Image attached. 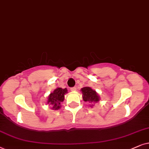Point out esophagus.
<instances>
[{"mask_svg": "<svg viewBox=\"0 0 149 149\" xmlns=\"http://www.w3.org/2000/svg\"><path fill=\"white\" fill-rule=\"evenodd\" d=\"M70 90L71 91H73V92H75V91H76V87H72V88H70Z\"/></svg>", "mask_w": 149, "mask_h": 149, "instance_id": "34e87169", "label": "esophagus"}]
</instances>
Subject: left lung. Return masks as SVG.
Returning a JSON list of instances; mask_svg holds the SVG:
<instances>
[{"label": "left lung", "mask_w": 149, "mask_h": 149, "mask_svg": "<svg viewBox=\"0 0 149 149\" xmlns=\"http://www.w3.org/2000/svg\"><path fill=\"white\" fill-rule=\"evenodd\" d=\"M82 93V98L84 102H88L91 103H97L100 100V96L97 92L90 87H84L81 89ZM93 106V104H92ZM91 106V107H92Z\"/></svg>", "instance_id": "left-lung-1"}]
</instances>
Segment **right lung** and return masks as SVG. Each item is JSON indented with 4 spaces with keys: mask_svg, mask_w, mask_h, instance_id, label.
Segmentation results:
<instances>
[{
    "mask_svg": "<svg viewBox=\"0 0 149 149\" xmlns=\"http://www.w3.org/2000/svg\"><path fill=\"white\" fill-rule=\"evenodd\" d=\"M67 93V89L57 88L50 93L47 98V104L51 105L52 110H58L61 108V103L64 101L65 95Z\"/></svg>",
    "mask_w": 149,
    "mask_h": 149,
    "instance_id": "1",
    "label": "right lung"
}]
</instances>
